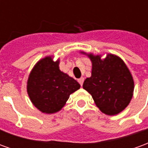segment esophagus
<instances>
[{
    "mask_svg": "<svg viewBox=\"0 0 148 148\" xmlns=\"http://www.w3.org/2000/svg\"><path fill=\"white\" fill-rule=\"evenodd\" d=\"M78 82H79V84H80L81 86H82V85H83V82H84L83 77H81V78H79V79H78Z\"/></svg>",
    "mask_w": 148,
    "mask_h": 148,
    "instance_id": "1",
    "label": "esophagus"
}]
</instances>
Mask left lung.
Listing matches in <instances>:
<instances>
[{"instance_id": "obj_1", "label": "left lung", "mask_w": 148, "mask_h": 148, "mask_svg": "<svg viewBox=\"0 0 148 148\" xmlns=\"http://www.w3.org/2000/svg\"><path fill=\"white\" fill-rule=\"evenodd\" d=\"M93 63L92 75L83 83V89L92 95L96 106L107 115L123 111L130 102L134 82L130 71L121 58L113 55L101 59L90 55Z\"/></svg>"}]
</instances>
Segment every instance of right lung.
<instances>
[{
	"instance_id": "right-lung-1",
	"label": "right lung",
	"mask_w": 148,
	"mask_h": 148,
	"mask_svg": "<svg viewBox=\"0 0 148 148\" xmlns=\"http://www.w3.org/2000/svg\"><path fill=\"white\" fill-rule=\"evenodd\" d=\"M80 88L74 78L59 70L58 61L46 57L31 72L27 90L32 102L45 113H54L64 106L71 93Z\"/></svg>"
}]
</instances>
